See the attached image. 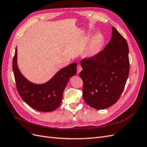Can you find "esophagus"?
<instances>
[{"label":"esophagus","mask_w":147,"mask_h":147,"mask_svg":"<svg viewBox=\"0 0 147 147\" xmlns=\"http://www.w3.org/2000/svg\"><path fill=\"white\" fill-rule=\"evenodd\" d=\"M77 73L79 74L80 72H81L82 70V68L80 65H77Z\"/></svg>","instance_id":"34e87169"}]
</instances>
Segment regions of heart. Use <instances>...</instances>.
<instances>
[{"mask_svg":"<svg viewBox=\"0 0 147 147\" xmlns=\"http://www.w3.org/2000/svg\"><path fill=\"white\" fill-rule=\"evenodd\" d=\"M104 43V37L102 34L98 33L94 35L90 43L88 50L87 56L88 57H94L101 51Z\"/></svg>","mask_w":147,"mask_h":147,"instance_id":"obj_1","label":"heart"}]
</instances>
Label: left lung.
<instances>
[{"mask_svg":"<svg viewBox=\"0 0 147 147\" xmlns=\"http://www.w3.org/2000/svg\"><path fill=\"white\" fill-rule=\"evenodd\" d=\"M79 75L83 82V97L92 108L105 109L121 96L129 72V48L122 35L112 27L110 41L104 50L81 61Z\"/></svg>","mask_w":147,"mask_h":147,"instance_id":"obj_1","label":"left lung"}]
</instances>
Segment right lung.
<instances>
[{
	"instance_id": "add662e5",
	"label": "right lung",
	"mask_w": 147,
	"mask_h": 147,
	"mask_svg": "<svg viewBox=\"0 0 147 147\" xmlns=\"http://www.w3.org/2000/svg\"><path fill=\"white\" fill-rule=\"evenodd\" d=\"M77 63L59 70L48 82L43 84L30 82L21 74L17 64V48L13 59V70L18 92L30 107L42 112H53L59 107L63 92L70 77L77 74Z\"/></svg>"
}]
</instances>
